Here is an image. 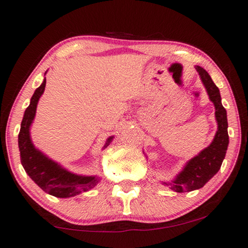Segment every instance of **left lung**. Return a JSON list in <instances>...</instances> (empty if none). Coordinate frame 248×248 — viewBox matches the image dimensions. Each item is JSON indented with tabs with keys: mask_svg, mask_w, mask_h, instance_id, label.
<instances>
[{
	"mask_svg": "<svg viewBox=\"0 0 248 248\" xmlns=\"http://www.w3.org/2000/svg\"><path fill=\"white\" fill-rule=\"evenodd\" d=\"M195 69L201 78L210 100L215 105L218 128L210 145L203 149L198 155L189 159L172 181L161 182L162 185L168 186L177 193L191 192L203 187L219 171L229 144L227 111L221 104V96L218 87L203 67L196 65Z\"/></svg>",
	"mask_w": 248,
	"mask_h": 248,
	"instance_id": "1",
	"label": "left lung"
}]
</instances>
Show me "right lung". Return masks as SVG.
<instances>
[{"instance_id":"obj_1","label":"right lung","mask_w":248,"mask_h":248,"mask_svg":"<svg viewBox=\"0 0 248 248\" xmlns=\"http://www.w3.org/2000/svg\"><path fill=\"white\" fill-rule=\"evenodd\" d=\"M47 73V71L45 74ZM46 78L43 83L37 88L30 99L29 106L23 114L20 127L18 144L22 167L30 178L48 194L56 198L65 199L79 195L83 192L90 191L98 183L100 177L98 176L78 175L62 167L59 162L52 160L45 154L38 150L32 143L30 137V127L36 116L37 105L39 98L45 90ZM114 137H109L105 142L104 149L111 143Z\"/></svg>"}]
</instances>
